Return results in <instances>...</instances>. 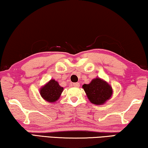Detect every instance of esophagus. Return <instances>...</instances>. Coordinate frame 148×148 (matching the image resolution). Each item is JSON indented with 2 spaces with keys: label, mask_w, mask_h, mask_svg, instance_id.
Returning <instances> with one entry per match:
<instances>
[{
  "label": "esophagus",
  "mask_w": 148,
  "mask_h": 148,
  "mask_svg": "<svg viewBox=\"0 0 148 148\" xmlns=\"http://www.w3.org/2000/svg\"><path fill=\"white\" fill-rule=\"evenodd\" d=\"M73 86L75 87H79V86H80V84H79V83H74Z\"/></svg>",
  "instance_id": "1"
}]
</instances>
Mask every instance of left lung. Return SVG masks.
Returning <instances> with one entry per match:
<instances>
[{
  "instance_id": "obj_1",
  "label": "left lung",
  "mask_w": 148,
  "mask_h": 148,
  "mask_svg": "<svg viewBox=\"0 0 148 148\" xmlns=\"http://www.w3.org/2000/svg\"><path fill=\"white\" fill-rule=\"evenodd\" d=\"M82 87L90 101L93 104H103L112 95L111 87L99 78L93 79L89 84H84Z\"/></svg>"
}]
</instances>
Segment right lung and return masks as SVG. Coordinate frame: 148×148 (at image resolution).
<instances>
[{
    "label": "right lung",
    "mask_w": 148,
    "mask_h": 148,
    "mask_svg": "<svg viewBox=\"0 0 148 148\" xmlns=\"http://www.w3.org/2000/svg\"><path fill=\"white\" fill-rule=\"evenodd\" d=\"M63 88L59 85L57 81L51 79L49 82L40 90V94L45 100L49 103L55 102L61 95Z\"/></svg>",
    "instance_id": "obj_1"
}]
</instances>
